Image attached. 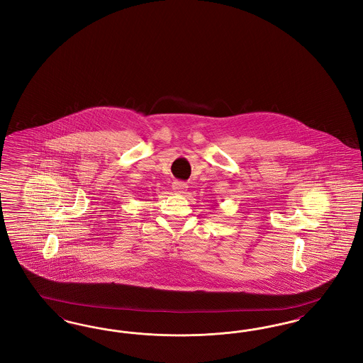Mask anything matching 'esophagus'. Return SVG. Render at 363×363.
Instances as JSON below:
<instances>
[{"mask_svg": "<svg viewBox=\"0 0 363 363\" xmlns=\"http://www.w3.org/2000/svg\"><path fill=\"white\" fill-rule=\"evenodd\" d=\"M173 190L175 194H184L188 190V185L185 182L175 181V182H173Z\"/></svg>", "mask_w": 363, "mask_h": 363, "instance_id": "obj_1", "label": "esophagus"}]
</instances>
